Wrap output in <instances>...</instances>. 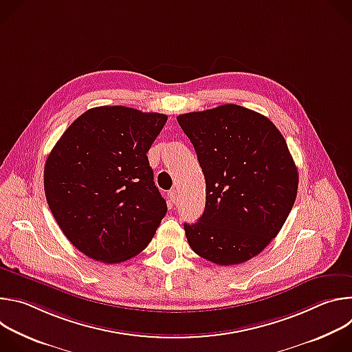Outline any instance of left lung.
Returning <instances> with one entry per match:
<instances>
[{
	"mask_svg": "<svg viewBox=\"0 0 352 352\" xmlns=\"http://www.w3.org/2000/svg\"><path fill=\"white\" fill-rule=\"evenodd\" d=\"M166 121L157 113L96 107L76 118L48 155V208L90 259L125 262L155 236L167 205L146 153Z\"/></svg>",
	"mask_w": 352,
	"mask_h": 352,
	"instance_id": "obj_1",
	"label": "left lung"
}]
</instances>
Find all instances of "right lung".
Here are the masks:
<instances>
[{"label": "right lung", "mask_w": 352, "mask_h": 352, "mask_svg": "<svg viewBox=\"0 0 352 352\" xmlns=\"http://www.w3.org/2000/svg\"><path fill=\"white\" fill-rule=\"evenodd\" d=\"M206 182V206L184 224L193 252L221 266L259 255L280 232L296 197L288 146L266 117L236 104L177 117Z\"/></svg>", "instance_id": "add662e5"}]
</instances>
